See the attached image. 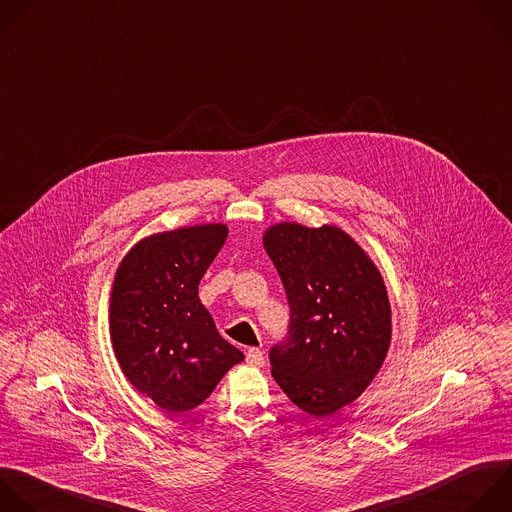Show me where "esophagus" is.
I'll return each mask as SVG.
<instances>
[{"label":"esophagus","mask_w":512,"mask_h":512,"mask_svg":"<svg viewBox=\"0 0 512 512\" xmlns=\"http://www.w3.org/2000/svg\"><path fill=\"white\" fill-rule=\"evenodd\" d=\"M247 364H251V366H263V364H265L263 352H261L259 348H249V350H247Z\"/></svg>","instance_id":"obj_1"}]
</instances>
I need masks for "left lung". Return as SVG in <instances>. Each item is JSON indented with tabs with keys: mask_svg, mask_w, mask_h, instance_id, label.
I'll use <instances>...</instances> for the list:
<instances>
[{
	"mask_svg": "<svg viewBox=\"0 0 512 512\" xmlns=\"http://www.w3.org/2000/svg\"><path fill=\"white\" fill-rule=\"evenodd\" d=\"M289 303V329L269 352L271 374L303 412L352 404L388 354L392 309L378 267L342 229L279 223L265 231Z\"/></svg>",
	"mask_w": 512,
	"mask_h": 512,
	"instance_id": "left-lung-1",
	"label": "left lung"
}]
</instances>
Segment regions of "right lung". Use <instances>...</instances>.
Listing matches in <instances>:
<instances>
[{
    "instance_id": "obj_1",
    "label": "right lung",
    "mask_w": 512,
    "mask_h": 512,
    "mask_svg": "<svg viewBox=\"0 0 512 512\" xmlns=\"http://www.w3.org/2000/svg\"><path fill=\"white\" fill-rule=\"evenodd\" d=\"M225 225L156 233L122 259L110 297V339L128 382L158 408L203 404L245 356L215 327L199 283L227 241Z\"/></svg>"
}]
</instances>
